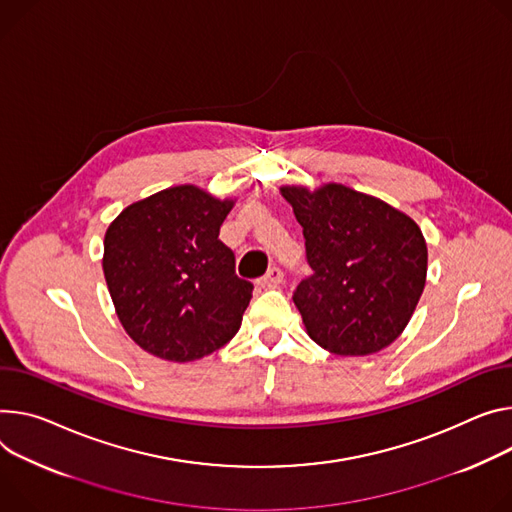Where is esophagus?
I'll use <instances>...</instances> for the list:
<instances>
[{
	"label": "esophagus",
	"instance_id": "34e87169",
	"mask_svg": "<svg viewBox=\"0 0 512 512\" xmlns=\"http://www.w3.org/2000/svg\"><path fill=\"white\" fill-rule=\"evenodd\" d=\"M282 282H284V271L280 267H271L259 280V286H263V288H277Z\"/></svg>",
	"mask_w": 512,
	"mask_h": 512
}]
</instances>
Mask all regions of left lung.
<instances>
[{
	"instance_id": "8db88e82",
	"label": "left lung",
	"mask_w": 512,
	"mask_h": 512,
	"mask_svg": "<svg viewBox=\"0 0 512 512\" xmlns=\"http://www.w3.org/2000/svg\"><path fill=\"white\" fill-rule=\"evenodd\" d=\"M280 192L306 239L312 275L292 298L310 339L343 357L394 343L425 290L427 243L418 224L341 183Z\"/></svg>"
}]
</instances>
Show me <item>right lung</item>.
<instances>
[{
	"instance_id": "right-lung-1",
	"label": "right lung",
	"mask_w": 512,
	"mask_h": 512,
	"mask_svg": "<svg viewBox=\"0 0 512 512\" xmlns=\"http://www.w3.org/2000/svg\"><path fill=\"white\" fill-rule=\"evenodd\" d=\"M232 200L175 185L124 208L104 239L106 284L128 337L167 361H194L237 335L253 284L220 239Z\"/></svg>"
}]
</instances>
